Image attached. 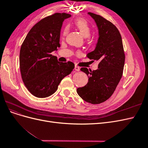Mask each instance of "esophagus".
Returning <instances> with one entry per match:
<instances>
[{
    "mask_svg": "<svg viewBox=\"0 0 148 148\" xmlns=\"http://www.w3.org/2000/svg\"><path fill=\"white\" fill-rule=\"evenodd\" d=\"M75 70L76 71H79L80 70V68H79V67L78 66H77V65H75Z\"/></svg>",
    "mask_w": 148,
    "mask_h": 148,
    "instance_id": "1",
    "label": "esophagus"
}]
</instances>
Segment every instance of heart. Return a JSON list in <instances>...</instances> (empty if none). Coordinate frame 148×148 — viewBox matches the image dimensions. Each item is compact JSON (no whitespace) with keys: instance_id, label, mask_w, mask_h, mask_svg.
Segmentation results:
<instances>
[{"instance_id":"b5f03b06","label":"heart","mask_w":148,"mask_h":148,"mask_svg":"<svg viewBox=\"0 0 148 148\" xmlns=\"http://www.w3.org/2000/svg\"><path fill=\"white\" fill-rule=\"evenodd\" d=\"M74 25L76 27H77V28L80 31V33H82V34L84 37L89 38V34H90L91 33V28L90 25L89 24V23L86 20H84V18H78L75 21ZM67 28H65L63 31L62 36H65Z\"/></svg>"}]
</instances>
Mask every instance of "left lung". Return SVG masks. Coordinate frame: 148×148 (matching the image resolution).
<instances>
[{"label": "left lung", "mask_w": 148, "mask_h": 148, "mask_svg": "<svg viewBox=\"0 0 148 148\" xmlns=\"http://www.w3.org/2000/svg\"><path fill=\"white\" fill-rule=\"evenodd\" d=\"M95 20L99 30L96 47L88 53L89 59L99 60L98 69L91 71L82 68L88 77V82L77 88L78 95L87 102L98 104L112 95L122 77L125 53L122 39L117 28L102 16L88 12Z\"/></svg>", "instance_id": "1"}]
</instances>
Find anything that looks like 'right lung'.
Masks as SVG:
<instances>
[{"mask_svg":"<svg viewBox=\"0 0 148 148\" xmlns=\"http://www.w3.org/2000/svg\"><path fill=\"white\" fill-rule=\"evenodd\" d=\"M70 16L66 13H56L40 20L30 29L21 46V78L36 97L44 98L53 95L62 79L75 68L73 62H60L51 54L60 47L62 23Z\"/></svg>","mask_w":148,"mask_h":148,"instance_id":"right-lung-1","label":"right lung"}]
</instances>
